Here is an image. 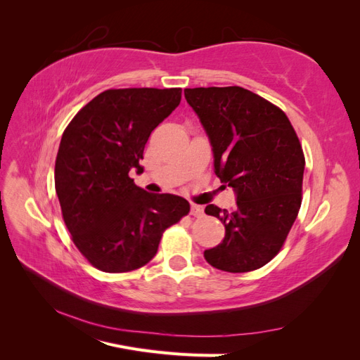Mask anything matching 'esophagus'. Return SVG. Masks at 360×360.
Returning <instances> with one entry per match:
<instances>
[{
    "mask_svg": "<svg viewBox=\"0 0 360 360\" xmlns=\"http://www.w3.org/2000/svg\"><path fill=\"white\" fill-rule=\"evenodd\" d=\"M204 213V207L202 205H198V204H192L191 205V214L192 216H202Z\"/></svg>",
    "mask_w": 360,
    "mask_h": 360,
    "instance_id": "1",
    "label": "esophagus"
}]
</instances>
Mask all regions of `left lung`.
<instances>
[{"instance_id":"left-lung-1","label":"left lung","mask_w":360,"mask_h":360,"mask_svg":"<svg viewBox=\"0 0 360 360\" xmlns=\"http://www.w3.org/2000/svg\"><path fill=\"white\" fill-rule=\"evenodd\" d=\"M184 97L209 136L214 174L236 193L233 210L205 207L225 237L204 258L231 274L263 267L284 245L302 204L299 138L278 106L242 86L186 89Z\"/></svg>"}]
</instances>
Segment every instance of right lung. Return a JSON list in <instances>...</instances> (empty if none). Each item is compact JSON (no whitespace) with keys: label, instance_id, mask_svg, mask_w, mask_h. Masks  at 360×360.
Segmentation results:
<instances>
[{"label":"right lung","instance_id":"obj_1","mask_svg":"<svg viewBox=\"0 0 360 360\" xmlns=\"http://www.w3.org/2000/svg\"><path fill=\"white\" fill-rule=\"evenodd\" d=\"M181 101V89H120L96 96L64 130L56 191L72 240L108 274L143 267L163 231L189 213L172 193H148L129 177L143 169L150 134Z\"/></svg>","mask_w":360,"mask_h":360}]
</instances>
